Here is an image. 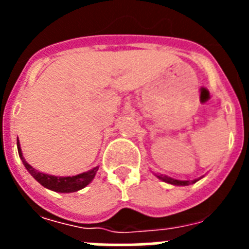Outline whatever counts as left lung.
Wrapping results in <instances>:
<instances>
[{
  "label": "left lung",
  "mask_w": 249,
  "mask_h": 249,
  "mask_svg": "<svg viewBox=\"0 0 249 249\" xmlns=\"http://www.w3.org/2000/svg\"><path fill=\"white\" fill-rule=\"evenodd\" d=\"M157 176V175H156ZM160 179H162V181L167 182V183L169 184H175V186H188V184L191 183H195V182H197L198 179H195V181H179V179H175V178H171L168 177V176H157Z\"/></svg>",
  "instance_id": "left-lung-1"
}]
</instances>
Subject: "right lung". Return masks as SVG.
Listing matches in <instances>:
<instances>
[{"mask_svg":"<svg viewBox=\"0 0 249 249\" xmlns=\"http://www.w3.org/2000/svg\"><path fill=\"white\" fill-rule=\"evenodd\" d=\"M17 148H18V155L19 158L22 160L23 164H25L26 169L32 175V177L36 179L38 183L42 184L43 187L48 188L51 191H54V192H61V193H71V192H77V191L85 188L89 182L92 181L96 176L98 171V167H94V168L89 169L87 172H83L81 175L72 176V177H57V176L52 175H46V173L38 172L37 169H35L34 167L30 166V164L26 162V160L22 156L21 147H19V142L17 140Z\"/></svg>","mask_w":249,"mask_h":249,"instance_id":"obj_1","label":"right lung"}]
</instances>
